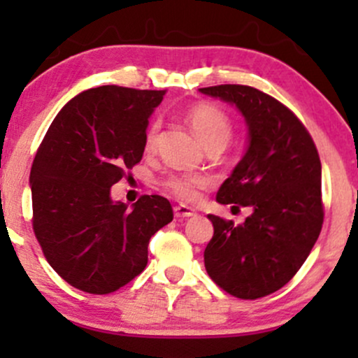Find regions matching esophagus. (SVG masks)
<instances>
[{
  "instance_id": "1",
  "label": "esophagus",
  "mask_w": 358,
  "mask_h": 358,
  "mask_svg": "<svg viewBox=\"0 0 358 358\" xmlns=\"http://www.w3.org/2000/svg\"><path fill=\"white\" fill-rule=\"evenodd\" d=\"M173 212H175L176 219H188V217L195 215V210L190 207H187V205H176V207L173 208Z\"/></svg>"
}]
</instances>
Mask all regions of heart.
Instances as JSON below:
<instances>
[{"label": "heart", "instance_id": "heart-1", "mask_svg": "<svg viewBox=\"0 0 358 358\" xmlns=\"http://www.w3.org/2000/svg\"><path fill=\"white\" fill-rule=\"evenodd\" d=\"M188 124L195 131L200 141L203 143L205 148H210L215 145L225 146L232 136V121L227 114L220 108L213 104H196L187 110L185 114ZM159 133V121L155 119L148 126L145 134V148L146 151H153L158 141ZM165 188L170 193H173L182 202H195L200 196V192L208 185V178L203 175L196 173H180L171 175L163 182Z\"/></svg>", "mask_w": 358, "mask_h": 358}]
</instances>
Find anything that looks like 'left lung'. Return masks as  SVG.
<instances>
[{
  "mask_svg": "<svg viewBox=\"0 0 358 358\" xmlns=\"http://www.w3.org/2000/svg\"><path fill=\"white\" fill-rule=\"evenodd\" d=\"M236 106L248 124V150L217 192V202L250 207L244 224L208 215L213 237L205 269L232 296L278 291L310 256L323 224L322 163L306 127L286 106L249 85L199 89Z\"/></svg>",
  "mask_w": 358,
  "mask_h": 358,
  "instance_id": "left-lung-1",
  "label": "left lung"
}]
</instances>
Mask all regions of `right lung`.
<instances>
[{"label":"right lung","mask_w":358,"mask_h":358,"mask_svg":"<svg viewBox=\"0 0 358 358\" xmlns=\"http://www.w3.org/2000/svg\"><path fill=\"white\" fill-rule=\"evenodd\" d=\"M166 90L102 85L53 119L30 173L34 231L48 264L77 289L108 294L143 273L151 236L173 220L165 196L133 207L110 187L145 153L148 119Z\"/></svg>","instance_id":"add662e5"}]
</instances>
